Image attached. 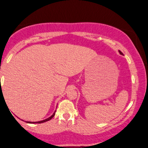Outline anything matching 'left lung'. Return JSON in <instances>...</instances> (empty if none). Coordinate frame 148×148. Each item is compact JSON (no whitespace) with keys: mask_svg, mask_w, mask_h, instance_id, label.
<instances>
[{"mask_svg":"<svg viewBox=\"0 0 148 148\" xmlns=\"http://www.w3.org/2000/svg\"><path fill=\"white\" fill-rule=\"evenodd\" d=\"M119 53H120V54H123V53H122L121 52V51H119Z\"/></svg>","mask_w":148,"mask_h":148,"instance_id":"8db88e82","label":"left lung"}]
</instances>
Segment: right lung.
I'll use <instances>...</instances> for the list:
<instances>
[{
  "mask_svg": "<svg viewBox=\"0 0 148 148\" xmlns=\"http://www.w3.org/2000/svg\"><path fill=\"white\" fill-rule=\"evenodd\" d=\"M55 113H56V111H54V113H53V114L50 116V117H48V118H47V119H45V120H42V121H37V122H31V121H26V123H34V124H35V123H45V122H47V121H49V120H50L51 119L54 117V116L55 115Z\"/></svg>",
  "mask_w": 148,
  "mask_h": 148,
  "instance_id": "add662e5",
  "label": "right lung"
}]
</instances>
